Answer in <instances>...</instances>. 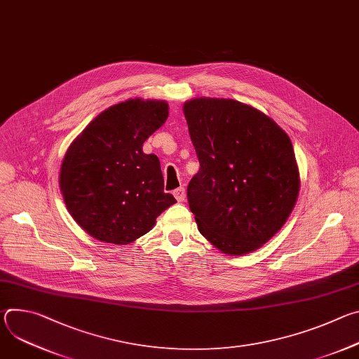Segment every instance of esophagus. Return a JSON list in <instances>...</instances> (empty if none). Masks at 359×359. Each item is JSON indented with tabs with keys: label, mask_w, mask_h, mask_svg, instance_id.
I'll list each match as a JSON object with an SVG mask.
<instances>
[{
	"label": "esophagus",
	"mask_w": 359,
	"mask_h": 359,
	"mask_svg": "<svg viewBox=\"0 0 359 359\" xmlns=\"http://www.w3.org/2000/svg\"><path fill=\"white\" fill-rule=\"evenodd\" d=\"M173 196L176 197V200H177V201H183V200L186 198V190H184V187H179V189H176V190L173 191Z\"/></svg>",
	"instance_id": "obj_1"
}]
</instances>
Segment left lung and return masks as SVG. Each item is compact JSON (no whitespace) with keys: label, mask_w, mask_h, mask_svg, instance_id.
Returning <instances> with one entry per match:
<instances>
[{"label":"left lung","mask_w":359,"mask_h":359,"mask_svg":"<svg viewBox=\"0 0 359 359\" xmlns=\"http://www.w3.org/2000/svg\"><path fill=\"white\" fill-rule=\"evenodd\" d=\"M183 114L200 163L187 186L198 231L229 255L260 248L284 226L299 193L288 135L234 99L194 97Z\"/></svg>","instance_id":"1"}]
</instances>
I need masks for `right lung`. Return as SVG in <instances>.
I'll return each mask as SVG.
<instances>
[{
    "label": "right lung",
    "mask_w": 359,
    "mask_h": 359,
    "mask_svg": "<svg viewBox=\"0 0 359 359\" xmlns=\"http://www.w3.org/2000/svg\"><path fill=\"white\" fill-rule=\"evenodd\" d=\"M168 116L166 100L128 99L99 114L68 147L61 193L72 219L93 238L133 243L176 203L163 191L158 156L142 150Z\"/></svg>",
    "instance_id": "add662e5"
}]
</instances>
